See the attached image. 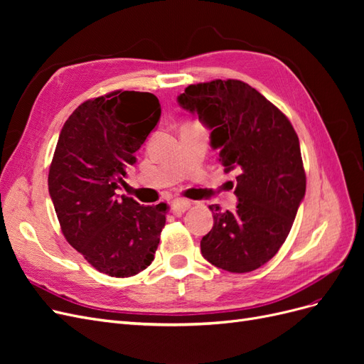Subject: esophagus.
Segmentation results:
<instances>
[{
    "mask_svg": "<svg viewBox=\"0 0 364 364\" xmlns=\"http://www.w3.org/2000/svg\"><path fill=\"white\" fill-rule=\"evenodd\" d=\"M190 202L185 200V199H176L171 202V211L174 215H182L186 209L190 208Z\"/></svg>",
    "mask_w": 364,
    "mask_h": 364,
    "instance_id": "esophagus-1",
    "label": "esophagus"
}]
</instances>
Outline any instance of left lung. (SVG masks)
Listing matches in <instances>:
<instances>
[{
    "label": "left lung",
    "instance_id": "obj_1",
    "mask_svg": "<svg viewBox=\"0 0 364 364\" xmlns=\"http://www.w3.org/2000/svg\"><path fill=\"white\" fill-rule=\"evenodd\" d=\"M182 109L211 130L225 171L235 170V211L211 205L214 226L200 241L205 259L232 273L257 270L284 245L305 196L299 138L279 109L240 80L190 85Z\"/></svg>",
    "mask_w": 364,
    "mask_h": 364
}]
</instances>
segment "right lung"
<instances>
[{
	"label": "right lung",
	"instance_id": "right-lung-1",
	"mask_svg": "<svg viewBox=\"0 0 364 364\" xmlns=\"http://www.w3.org/2000/svg\"><path fill=\"white\" fill-rule=\"evenodd\" d=\"M159 118L153 94L114 91L77 107L54 150L48 191L62 232L109 277H134L155 258L167 205H139L115 190Z\"/></svg>",
	"mask_w": 364,
	"mask_h": 364
}]
</instances>
